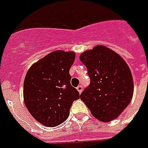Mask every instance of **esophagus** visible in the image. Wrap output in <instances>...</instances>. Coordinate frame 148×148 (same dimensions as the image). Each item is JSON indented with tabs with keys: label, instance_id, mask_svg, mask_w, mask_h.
Here are the masks:
<instances>
[{
	"label": "esophagus",
	"instance_id": "1",
	"mask_svg": "<svg viewBox=\"0 0 148 148\" xmlns=\"http://www.w3.org/2000/svg\"><path fill=\"white\" fill-rule=\"evenodd\" d=\"M76 89H77V91L79 92V93H81L82 92V90H83V87L82 86H78Z\"/></svg>",
	"mask_w": 148,
	"mask_h": 148
}]
</instances>
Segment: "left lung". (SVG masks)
<instances>
[{
	"label": "left lung",
	"instance_id": "left-lung-1",
	"mask_svg": "<svg viewBox=\"0 0 148 148\" xmlns=\"http://www.w3.org/2000/svg\"><path fill=\"white\" fill-rule=\"evenodd\" d=\"M87 68L90 83L80 98L94 117L109 122L127 108L133 96V78L121 55L105 46L97 45L80 55Z\"/></svg>",
	"mask_w": 148,
	"mask_h": 148
}]
</instances>
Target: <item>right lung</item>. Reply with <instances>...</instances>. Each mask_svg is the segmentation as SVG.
I'll return each instance as SVG.
<instances>
[{"label": "right lung", "mask_w": 148, "mask_h": 148, "mask_svg": "<svg viewBox=\"0 0 148 148\" xmlns=\"http://www.w3.org/2000/svg\"><path fill=\"white\" fill-rule=\"evenodd\" d=\"M75 59L74 51H55L35 62L24 82V101L38 122L55 127L69 116L74 101L80 95L71 85L70 69Z\"/></svg>", "instance_id": "right-lung-1"}]
</instances>
